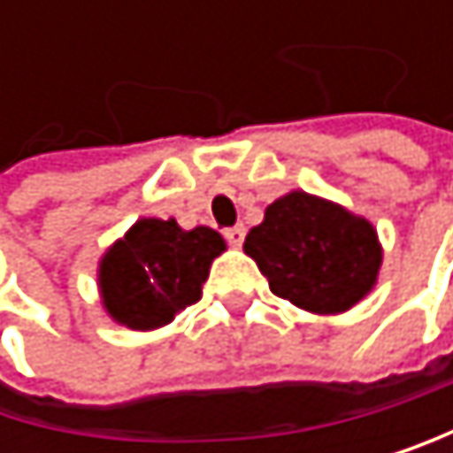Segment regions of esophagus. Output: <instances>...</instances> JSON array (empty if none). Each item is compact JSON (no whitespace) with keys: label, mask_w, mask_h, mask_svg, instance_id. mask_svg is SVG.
Wrapping results in <instances>:
<instances>
[{"label":"esophagus","mask_w":453,"mask_h":453,"mask_svg":"<svg viewBox=\"0 0 453 453\" xmlns=\"http://www.w3.org/2000/svg\"><path fill=\"white\" fill-rule=\"evenodd\" d=\"M225 242H228L231 247H242V242H244V228H242V225H234V228H225Z\"/></svg>","instance_id":"34e87169"}]
</instances>
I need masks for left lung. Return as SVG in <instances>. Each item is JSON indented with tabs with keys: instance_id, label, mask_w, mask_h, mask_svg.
I'll return each instance as SVG.
<instances>
[{
	"instance_id": "obj_1",
	"label": "left lung",
	"mask_w": 453,
	"mask_h": 453,
	"mask_svg": "<svg viewBox=\"0 0 453 453\" xmlns=\"http://www.w3.org/2000/svg\"><path fill=\"white\" fill-rule=\"evenodd\" d=\"M244 252L280 299L310 312H345L375 285L380 244L372 225L342 206L290 193L266 209Z\"/></svg>"
}]
</instances>
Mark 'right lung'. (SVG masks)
<instances>
[{"mask_svg":"<svg viewBox=\"0 0 453 453\" xmlns=\"http://www.w3.org/2000/svg\"><path fill=\"white\" fill-rule=\"evenodd\" d=\"M225 242L211 228L181 231L176 219H138L100 264L103 304L113 320L149 332L203 296Z\"/></svg>","mask_w":453,"mask_h":453,"instance_id":"right-lung-1","label":"right lung"}]
</instances>
